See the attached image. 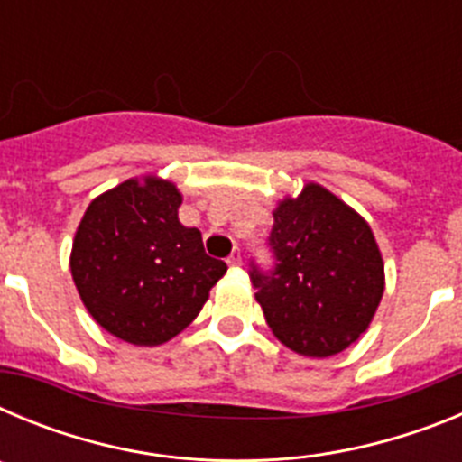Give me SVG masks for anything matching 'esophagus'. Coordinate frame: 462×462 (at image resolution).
<instances>
[{"label":"esophagus","mask_w":462,"mask_h":462,"mask_svg":"<svg viewBox=\"0 0 462 462\" xmlns=\"http://www.w3.org/2000/svg\"><path fill=\"white\" fill-rule=\"evenodd\" d=\"M226 263H228V266H231V268H238L240 263H243V256H240V250H238V247H236V250L231 252V254H228Z\"/></svg>","instance_id":"34e87169"}]
</instances>
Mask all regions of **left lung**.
I'll list each match as a JSON object with an SVG mask.
<instances>
[{"instance_id":"obj_1","label":"left lung","mask_w":462,"mask_h":462,"mask_svg":"<svg viewBox=\"0 0 462 462\" xmlns=\"http://www.w3.org/2000/svg\"><path fill=\"white\" fill-rule=\"evenodd\" d=\"M273 271L252 263L263 317L282 345L326 358L358 340L383 293V261L368 222L321 185L277 203Z\"/></svg>"}]
</instances>
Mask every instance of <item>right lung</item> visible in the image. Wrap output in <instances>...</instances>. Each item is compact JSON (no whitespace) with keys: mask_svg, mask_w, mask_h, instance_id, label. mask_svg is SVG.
I'll list each match as a JSON object with an SVG mask.
<instances>
[{"mask_svg":"<svg viewBox=\"0 0 462 462\" xmlns=\"http://www.w3.org/2000/svg\"><path fill=\"white\" fill-rule=\"evenodd\" d=\"M182 194L145 175L97 196L79 224L71 275L92 319L138 346L164 345L201 312L226 263L182 226Z\"/></svg>","mask_w":462,"mask_h":462,"instance_id":"1","label":"right lung"}]
</instances>
